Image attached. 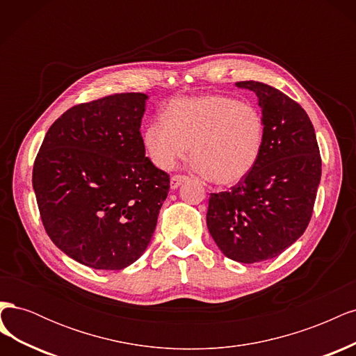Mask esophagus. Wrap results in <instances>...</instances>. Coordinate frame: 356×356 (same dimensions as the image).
<instances>
[{"mask_svg": "<svg viewBox=\"0 0 356 356\" xmlns=\"http://www.w3.org/2000/svg\"><path fill=\"white\" fill-rule=\"evenodd\" d=\"M188 178L187 177H184V175H174L170 178V188L172 190H175V188H178L182 182H186Z\"/></svg>", "mask_w": 356, "mask_h": 356, "instance_id": "obj_1", "label": "esophagus"}]
</instances>
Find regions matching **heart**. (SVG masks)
I'll list each match as a JSON object with an SVG mask.
<instances>
[{
	"label": "heart",
	"mask_w": 356,
	"mask_h": 356,
	"mask_svg": "<svg viewBox=\"0 0 356 356\" xmlns=\"http://www.w3.org/2000/svg\"><path fill=\"white\" fill-rule=\"evenodd\" d=\"M267 135L261 110L227 95H200L170 101L163 118L143 135L153 165L170 170L188 153L191 168L220 186H233L251 174Z\"/></svg>",
	"instance_id": "obj_1"
}]
</instances>
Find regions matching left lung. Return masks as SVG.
<instances>
[{
  "label": "left lung",
  "instance_id": "obj_1",
  "mask_svg": "<svg viewBox=\"0 0 356 356\" xmlns=\"http://www.w3.org/2000/svg\"><path fill=\"white\" fill-rule=\"evenodd\" d=\"M236 86L257 95L266 144L250 175L229 191L211 193L207 224L225 257L252 264L277 257L305 233L322 163L314 124L296 101L260 81Z\"/></svg>",
  "mask_w": 356,
  "mask_h": 356
}]
</instances>
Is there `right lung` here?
<instances>
[{"label":"right lung","mask_w":356,"mask_h":356,"mask_svg":"<svg viewBox=\"0 0 356 356\" xmlns=\"http://www.w3.org/2000/svg\"><path fill=\"white\" fill-rule=\"evenodd\" d=\"M145 93L75 105L50 126L32 170L42 225L72 260L122 270L144 254L169 175L145 157Z\"/></svg>","instance_id":"right-lung-1"}]
</instances>
